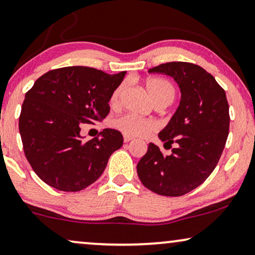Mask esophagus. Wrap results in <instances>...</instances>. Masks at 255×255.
<instances>
[{
    "mask_svg": "<svg viewBox=\"0 0 255 255\" xmlns=\"http://www.w3.org/2000/svg\"><path fill=\"white\" fill-rule=\"evenodd\" d=\"M131 140H133V137H131V136H129V135H124V141H125V142H129V141H131Z\"/></svg>",
    "mask_w": 255,
    "mask_h": 255,
    "instance_id": "34e87169",
    "label": "esophagus"
}]
</instances>
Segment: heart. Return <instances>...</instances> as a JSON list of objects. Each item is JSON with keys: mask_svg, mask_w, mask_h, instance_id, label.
I'll return each instance as SVG.
<instances>
[{"mask_svg": "<svg viewBox=\"0 0 255 255\" xmlns=\"http://www.w3.org/2000/svg\"><path fill=\"white\" fill-rule=\"evenodd\" d=\"M144 87L155 105L160 102H170L175 95V89L172 83L163 79H159V77H148L144 80ZM124 88L125 86L120 85L113 90L111 98H109V104L113 108H117L120 105ZM113 126L129 136H146L159 128L157 122L153 119L140 118L133 114H125L115 119L113 121Z\"/></svg>", "mask_w": 255, "mask_h": 255, "instance_id": "heart-1", "label": "heart"}]
</instances>
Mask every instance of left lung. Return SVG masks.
Here are the masks:
<instances>
[{
  "label": "left lung",
  "instance_id": "obj_1",
  "mask_svg": "<svg viewBox=\"0 0 255 255\" xmlns=\"http://www.w3.org/2000/svg\"><path fill=\"white\" fill-rule=\"evenodd\" d=\"M148 72L172 76L181 101L159 133L165 147H176L165 155L156 144H148L136 166L137 175L156 194L181 196L201 185L220 160L231 120L226 93L213 75L194 63H162Z\"/></svg>",
  "mask_w": 255,
  "mask_h": 255
}]
</instances>
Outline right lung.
<instances>
[{
    "label": "right lung",
    "instance_id": "right-lung-1",
    "mask_svg": "<svg viewBox=\"0 0 255 255\" xmlns=\"http://www.w3.org/2000/svg\"><path fill=\"white\" fill-rule=\"evenodd\" d=\"M126 72L109 75L90 67H63L43 74L25 93L18 128L28 162L42 181L63 192L95 182L124 143L117 129L85 141L83 124L108 115L109 98Z\"/></svg>",
    "mask_w": 255,
    "mask_h": 255
}]
</instances>
